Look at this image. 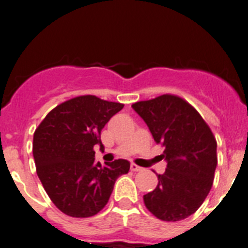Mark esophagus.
Wrapping results in <instances>:
<instances>
[{"mask_svg":"<svg viewBox=\"0 0 248 248\" xmlns=\"http://www.w3.org/2000/svg\"><path fill=\"white\" fill-rule=\"evenodd\" d=\"M130 170H131V171H141L143 169L140 168V166H138L137 164H131V165H130Z\"/></svg>","mask_w":248,"mask_h":248,"instance_id":"34e87169","label":"esophagus"}]
</instances>
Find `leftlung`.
Returning <instances> with one entry per match:
<instances>
[{
	"label": "left lung",
	"mask_w": 248,
	"mask_h": 248,
	"mask_svg": "<svg viewBox=\"0 0 248 248\" xmlns=\"http://www.w3.org/2000/svg\"><path fill=\"white\" fill-rule=\"evenodd\" d=\"M155 143L165 148L166 170L154 191L144 195L146 209L163 221L189 217L202 205L214 183L217 143L199 111L183 98L164 94L137 102Z\"/></svg>",
	"instance_id": "left-lung-1"
}]
</instances>
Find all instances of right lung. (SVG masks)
Instances as JSON below:
<instances>
[{
  "mask_svg": "<svg viewBox=\"0 0 248 248\" xmlns=\"http://www.w3.org/2000/svg\"><path fill=\"white\" fill-rule=\"evenodd\" d=\"M124 104L80 95L57 105L33 135L37 175L52 202L72 217H91L108 203L114 184L128 174L130 163L118 159L95 163L94 145Z\"/></svg>",
  "mask_w": 248,
  "mask_h": 248,
  "instance_id": "right-lung-1",
  "label": "right lung"
}]
</instances>
